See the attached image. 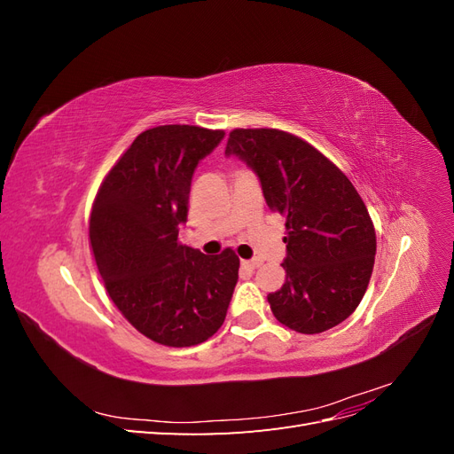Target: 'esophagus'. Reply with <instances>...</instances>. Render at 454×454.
I'll return each mask as SVG.
<instances>
[{
  "label": "esophagus",
  "mask_w": 454,
  "mask_h": 454,
  "mask_svg": "<svg viewBox=\"0 0 454 454\" xmlns=\"http://www.w3.org/2000/svg\"><path fill=\"white\" fill-rule=\"evenodd\" d=\"M259 265H261V259H244L242 261V267L246 270H255Z\"/></svg>",
  "instance_id": "1"
}]
</instances>
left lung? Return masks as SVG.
<instances>
[{
    "label": "left lung",
    "instance_id": "1",
    "mask_svg": "<svg viewBox=\"0 0 454 454\" xmlns=\"http://www.w3.org/2000/svg\"><path fill=\"white\" fill-rule=\"evenodd\" d=\"M225 153L250 164L267 206L286 222V282L267 295L274 318L305 335L347 320L377 252L373 222L352 182L314 145L278 129L231 130Z\"/></svg>",
    "mask_w": 454,
    "mask_h": 454
}]
</instances>
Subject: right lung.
Masks as SVG:
<instances>
[{"label": "right lung", "instance_id": "right-lung-1", "mask_svg": "<svg viewBox=\"0 0 454 454\" xmlns=\"http://www.w3.org/2000/svg\"><path fill=\"white\" fill-rule=\"evenodd\" d=\"M223 130L160 125L136 136L94 197L89 240L106 292L142 335L193 347L222 327L239 280L231 248L204 255L177 240L191 177Z\"/></svg>", "mask_w": 454, "mask_h": 454}]
</instances>
